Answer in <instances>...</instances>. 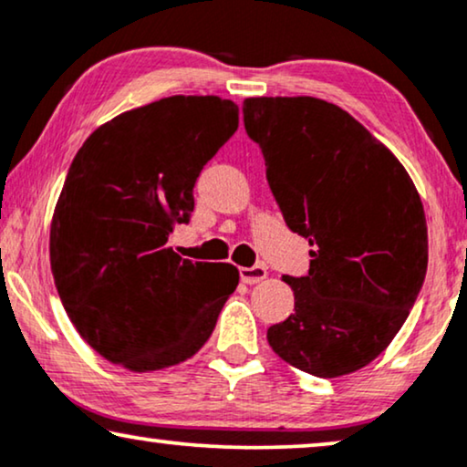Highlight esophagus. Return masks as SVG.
Segmentation results:
<instances>
[{"instance_id": "1", "label": "esophagus", "mask_w": 467, "mask_h": 467, "mask_svg": "<svg viewBox=\"0 0 467 467\" xmlns=\"http://www.w3.org/2000/svg\"><path fill=\"white\" fill-rule=\"evenodd\" d=\"M265 276H267V267L261 264L253 265V267H240V278H242V283H246V285H257Z\"/></svg>"}]
</instances>
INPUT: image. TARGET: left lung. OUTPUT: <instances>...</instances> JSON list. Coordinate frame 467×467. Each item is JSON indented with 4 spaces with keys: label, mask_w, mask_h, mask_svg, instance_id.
Wrapping results in <instances>:
<instances>
[{
    "label": "left lung",
    "mask_w": 467,
    "mask_h": 467,
    "mask_svg": "<svg viewBox=\"0 0 467 467\" xmlns=\"http://www.w3.org/2000/svg\"><path fill=\"white\" fill-rule=\"evenodd\" d=\"M274 200L310 251L306 276H283L296 312L267 329L280 359L318 379L368 366L417 302L427 272L420 197L391 150L317 98H248Z\"/></svg>",
    "instance_id": "left-lung-1"
}]
</instances>
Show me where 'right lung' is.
<instances>
[{
  "label": "right lung",
  "mask_w": 467,
  "mask_h": 467,
  "mask_svg": "<svg viewBox=\"0 0 467 467\" xmlns=\"http://www.w3.org/2000/svg\"><path fill=\"white\" fill-rule=\"evenodd\" d=\"M238 130V106L174 95L119 114L76 152L50 225V270L88 347L131 372L193 357L238 286L232 264L168 248L195 208L203 165Z\"/></svg>",
  "instance_id": "1"
}]
</instances>
